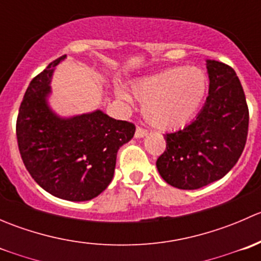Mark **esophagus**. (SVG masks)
I'll use <instances>...</instances> for the list:
<instances>
[{
	"instance_id": "34e87169",
	"label": "esophagus",
	"mask_w": 261,
	"mask_h": 261,
	"mask_svg": "<svg viewBox=\"0 0 261 261\" xmlns=\"http://www.w3.org/2000/svg\"><path fill=\"white\" fill-rule=\"evenodd\" d=\"M147 135V130H145V128L140 127V126H138L136 127V131H135V138L140 139V138H144V136Z\"/></svg>"
}]
</instances>
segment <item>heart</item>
<instances>
[{
  "instance_id": "heart-1",
  "label": "heart",
  "mask_w": 261,
  "mask_h": 261,
  "mask_svg": "<svg viewBox=\"0 0 261 261\" xmlns=\"http://www.w3.org/2000/svg\"><path fill=\"white\" fill-rule=\"evenodd\" d=\"M131 92L144 103V117L163 131L184 127L196 116L207 92V80L194 67H173L131 83ZM118 98L128 101L127 92L117 91Z\"/></svg>"
}]
</instances>
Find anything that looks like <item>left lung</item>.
<instances>
[{"instance_id": "obj_1", "label": "left lung", "mask_w": 261, "mask_h": 261, "mask_svg": "<svg viewBox=\"0 0 261 261\" xmlns=\"http://www.w3.org/2000/svg\"><path fill=\"white\" fill-rule=\"evenodd\" d=\"M210 91L201 112L189 125L164 136L158 158L162 178L179 189H198L225 177L246 144L249 109L240 80L227 64L207 60Z\"/></svg>"}]
</instances>
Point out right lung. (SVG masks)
I'll return each mask as SVG.
<instances>
[{"instance_id": "right-lung-1", "label": "right lung", "mask_w": 261, "mask_h": 261, "mask_svg": "<svg viewBox=\"0 0 261 261\" xmlns=\"http://www.w3.org/2000/svg\"><path fill=\"white\" fill-rule=\"evenodd\" d=\"M51 62L29 84L16 121L18 150L26 169L43 189L67 201H89L114 178L117 151L135 134V125L101 110L60 117L48 105L55 67Z\"/></svg>"}]
</instances>
